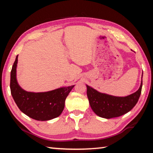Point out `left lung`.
I'll return each instance as SVG.
<instances>
[{"label":"left lung","instance_id":"8db88e82","mask_svg":"<svg viewBox=\"0 0 153 153\" xmlns=\"http://www.w3.org/2000/svg\"><path fill=\"white\" fill-rule=\"evenodd\" d=\"M140 86L136 92L127 97H115L97 91L86 85L87 96L92 111L100 117L111 119L117 117L129 112L138 102L141 94Z\"/></svg>","mask_w":153,"mask_h":153}]
</instances>
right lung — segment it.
<instances>
[{
  "mask_svg": "<svg viewBox=\"0 0 153 153\" xmlns=\"http://www.w3.org/2000/svg\"><path fill=\"white\" fill-rule=\"evenodd\" d=\"M18 55L11 71L10 88L11 95L20 111L38 121H48L59 117L63 112L65 102L75 85L45 92H27L18 84L16 70Z\"/></svg>",
  "mask_w": 153,
  "mask_h": 153,
  "instance_id": "add662e5",
  "label": "right lung"
}]
</instances>
